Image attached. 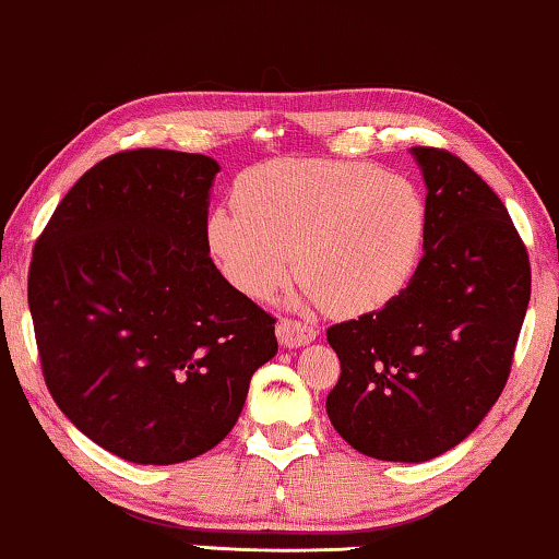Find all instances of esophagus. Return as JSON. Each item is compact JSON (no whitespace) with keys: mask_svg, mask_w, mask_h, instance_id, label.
I'll return each mask as SVG.
<instances>
[{"mask_svg":"<svg viewBox=\"0 0 559 559\" xmlns=\"http://www.w3.org/2000/svg\"><path fill=\"white\" fill-rule=\"evenodd\" d=\"M276 334H278V342L283 347H304V344H309L317 340V329L304 324V321H296V319H281L278 326H276Z\"/></svg>","mask_w":559,"mask_h":559,"instance_id":"esophagus-1","label":"esophagus"}]
</instances>
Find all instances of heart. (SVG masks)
<instances>
[{
    "label": "heart",
    "mask_w": 559,
    "mask_h": 559,
    "mask_svg": "<svg viewBox=\"0 0 559 559\" xmlns=\"http://www.w3.org/2000/svg\"><path fill=\"white\" fill-rule=\"evenodd\" d=\"M235 204L207 217L223 276L263 301L286 283L294 253L304 294L342 317L392 301L418 269L428 233L418 187L357 162L258 164L240 175Z\"/></svg>",
    "instance_id": "obj_1"
}]
</instances>
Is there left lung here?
<instances>
[{
  "label": "left lung",
  "mask_w": 559,
  "mask_h": 559,
  "mask_svg": "<svg viewBox=\"0 0 559 559\" xmlns=\"http://www.w3.org/2000/svg\"><path fill=\"white\" fill-rule=\"evenodd\" d=\"M426 177V253L407 288L326 329L342 365L326 413L355 451L420 463L459 445L512 372L530 255L504 202L459 156L413 146Z\"/></svg>",
  "instance_id": "left-lung-1"
}]
</instances>
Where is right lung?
<instances>
[{"instance_id": "add662e5", "label": "right lung", "mask_w": 559, "mask_h": 559, "mask_svg": "<svg viewBox=\"0 0 559 559\" xmlns=\"http://www.w3.org/2000/svg\"><path fill=\"white\" fill-rule=\"evenodd\" d=\"M217 162L129 148L91 167L35 242L27 301L47 390L131 463L190 461L230 433L276 319L207 248Z\"/></svg>"}]
</instances>
